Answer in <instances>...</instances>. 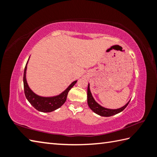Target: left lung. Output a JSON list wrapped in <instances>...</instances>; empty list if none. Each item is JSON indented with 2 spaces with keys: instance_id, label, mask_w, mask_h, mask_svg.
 <instances>
[{
  "instance_id": "obj_1",
  "label": "left lung",
  "mask_w": 157,
  "mask_h": 157,
  "mask_svg": "<svg viewBox=\"0 0 157 157\" xmlns=\"http://www.w3.org/2000/svg\"><path fill=\"white\" fill-rule=\"evenodd\" d=\"M87 102L88 106H89L90 109L95 113L102 117H110L121 113V111H123L125 108H126L128 104H129L130 101H128L125 106L120 108H117V109H109V108H104L103 106H101V105H99L98 102L94 99L90 90V84H88L87 89Z\"/></svg>"
}]
</instances>
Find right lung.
<instances>
[{
	"mask_svg": "<svg viewBox=\"0 0 157 157\" xmlns=\"http://www.w3.org/2000/svg\"><path fill=\"white\" fill-rule=\"evenodd\" d=\"M29 59H28V61H29ZM28 61L25 68L23 75L25 95L27 100L29 101V103L32 105L36 110H38L40 112L42 113L52 112V111L58 109L59 107H61L67 100L68 93H69V91L71 90V88L75 84L77 80L73 82L72 83L68 86L66 90H64L63 92L61 93L58 95L53 97H42L38 95L31 90V89L29 86V85L27 84L26 79V72Z\"/></svg>",
	"mask_w": 157,
	"mask_h": 157,
	"instance_id": "obj_1",
	"label": "right lung"
}]
</instances>
